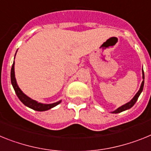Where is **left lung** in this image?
<instances>
[{
    "instance_id": "obj_1",
    "label": "left lung",
    "mask_w": 151,
    "mask_h": 151,
    "mask_svg": "<svg viewBox=\"0 0 151 151\" xmlns=\"http://www.w3.org/2000/svg\"><path fill=\"white\" fill-rule=\"evenodd\" d=\"M142 74H143V81H142V83H141V88H140V90H138V92H137V93H136V95L134 96V98L130 101V102H128V103H126V104L123 105L122 106L118 108L117 109L115 110L114 112H112V113L116 114V113H119V112H123V111H124V110H127V109H128L132 108L134 105L135 104V103L137 102V99H138L139 96H140V94L141 93V92H142V90H143V88H144V83H145V74H144V70H142Z\"/></svg>"
}]
</instances>
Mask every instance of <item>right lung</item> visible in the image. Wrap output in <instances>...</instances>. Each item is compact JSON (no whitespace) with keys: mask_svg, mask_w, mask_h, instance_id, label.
Masks as SVG:
<instances>
[{"mask_svg":"<svg viewBox=\"0 0 151 151\" xmlns=\"http://www.w3.org/2000/svg\"><path fill=\"white\" fill-rule=\"evenodd\" d=\"M10 79H11V83H12L13 85V87H14L16 94H17V96L18 98L19 99V100H20L25 106H27L32 109L33 110L39 111V112L46 111V110H48L50 109L53 108V107H55V106H57V105H58L61 103V101H59V102L52 103V104H42V103H38L36 101L30 99V98L28 97L27 95H25L23 92H22V90L19 88V86H18L17 83V81H16L15 74H14V64H13L12 65V68H11Z\"/></svg>","mask_w":151,"mask_h":151,"instance_id":"add662e5","label":"right lung"}]
</instances>
